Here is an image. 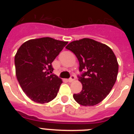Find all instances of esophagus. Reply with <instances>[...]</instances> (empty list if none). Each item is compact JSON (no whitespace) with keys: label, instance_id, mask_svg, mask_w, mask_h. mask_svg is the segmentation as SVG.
<instances>
[{"label":"esophagus","instance_id":"esophagus-1","mask_svg":"<svg viewBox=\"0 0 134 134\" xmlns=\"http://www.w3.org/2000/svg\"><path fill=\"white\" fill-rule=\"evenodd\" d=\"M74 80H75V76H74V75H71L70 78V79H68V82H71L74 81Z\"/></svg>","mask_w":134,"mask_h":134}]
</instances>
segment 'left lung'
<instances>
[{
    "mask_svg": "<svg viewBox=\"0 0 134 134\" xmlns=\"http://www.w3.org/2000/svg\"><path fill=\"white\" fill-rule=\"evenodd\" d=\"M79 62L78 76L82 91L74 94V100L83 106H93L105 99L115 83L119 65L112 49L88 38L72 41L66 47Z\"/></svg>",
    "mask_w": 134,
    "mask_h": 134,
    "instance_id": "obj_1",
    "label": "left lung"
}]
</instances>
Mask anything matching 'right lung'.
<instances>
[{
  "mask_svg": "<svg viewBox=\"0 0 134 134\" xmlns=\"http://www.w3.org/2000/svg\"><path fill=\"white\" fill-rule=\"evenodd\" d=\"M67 43L42 37L27 41L16 52V79L26 95L34 102L46 103L58 94L62 80L52 74V63Z\"/></svg>",
  "mask_w": 134,
  "mask_h": 134,
  "instance_id": "add662e5",
  "label": "right lung"
}]
</instances>
